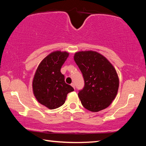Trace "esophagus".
<instances>
[{"instance_id": "1", "label": "esophagus", "mask_w": 146, "mask_h": 146, "mask_svg": "<svg viewBox=\"0 0 146 146\" xmlns=\"http://www.w3.org/2000/svg\"><path fill=\"white\" fill-rule=\"evenodd\" d=\"M71 86H72V87L74 88V89H75V84H74V83H72V84H71Z\"/></svg>"}]
</instances>
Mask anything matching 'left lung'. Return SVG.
I'll return each mask as SVG.
<instances>
[{"label":"left lung","mask_w":146,"mask_h":146,"mask_svg":"<svg viewBox=\"0 0 146 146\" xmlns=\"http://www.w3.org/2000/svg\"><path fill=\"white\" fill-rule=\"evenodd\" d=\"M74 60L84 80V87L78 93L82 106L92 112L108 108L119 86L115 68L105 56L93 51L76 52Z\"/></svg>","instance_id":"1"}]
</instances>
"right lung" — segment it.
<instances>
[{
  "label": "right lung",
  "instance_id": "add662e5",
  "mask_svg": "<svg viewBox=\"0 0 146 146\" xmlns=\"http://www.w3.org/2000/svg\"><path fill=\"white\" fill-rule=\"evenodd\" d=\"M68 56L66 51L52 52L41 61L34 75L32 86L35 97L50 110L62 106L68 94L74 91L65 82L64 75L60 72Z\"/></svg>",
  "mask_w": 146,
  "mask_h": 146
}]
</instances>
